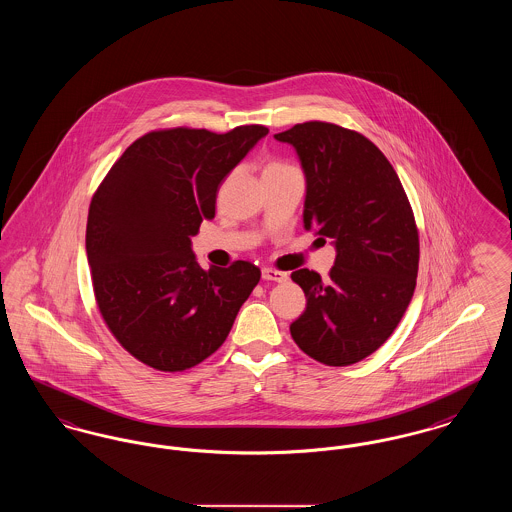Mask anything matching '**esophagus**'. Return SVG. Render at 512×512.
I'll list each match as a JSON object with an SVG mask.
<instances>
[{"label":"esophagus","instance_id":"34e87169","mask_svg":"<svg viewBox=\"0 0 512 512\" xmlns=\"http://www.w3.org/2000/svg\"><path fill=\"white\" fill-rule=\"evenodd\" d=\"M263 280L282 284V282H286V280H288V274H286V272H282V270H276V268H263Z\"/></svg>","mask_w":512,"mask_h":512}]
</instances>
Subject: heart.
I'll return each instance as SVG.
<instances>
[{
    "instance_id": "b5f03b06",
    "label": "heart",
    "mask_w": 512,
    "mask_h": 512,
    "mask_svg": "<svg viewBox=\"0 0 512 512\" xmlns=\"http://www.w3.org/2000/svg\"><path fill=\"white\" fill-rule=\"evenodd\" d=\"M282 165H284V163H270L267 169H272V167H282Z\"/></svg>"
}]
</instances>
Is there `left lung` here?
Returning a JSON list of instances; mask_svg holds the SVG:
<instances>
[{"label": "left lung", "mask_w": 512, "mask_h": 512, "mask_svg": "<svg viewBox=\"0 0 512 512\" xmlns=\"http://www.w3.org/2000/svg\"><path fill=\"white\" fill-rule=\"evenodd\" d=\"M274 138L295 147L307 176L305 228L338 249L328 278L292 272L307 297L293 341L322 365L359 363L411 303L420 257L413 207L386 155L355 130L309 121Z\"/></svg>", "instance_id": "obj_1"}]
</instances>
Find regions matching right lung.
I'll return each mask as SVG.
<instances>
[{"instance_id": "obj_1", "label": "right lung", "mask_w": 512, "mask_h": 512, "mask_svg": "<svg viewBox=\"0 0 512 512\" xmlns=\"http://www.w3.org/2000/svg\"><path fill=\"white\" fill-rule=\"evenodd\" d=\"M267 134L263 124L151 130L101 180L86 224L92 286L109 332L140 363L163 372L199 365L259 284L249 261L197 267L190 238L215 217L224 176Z\"/></svg>"}]
</instances>
